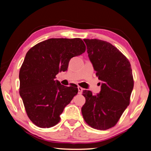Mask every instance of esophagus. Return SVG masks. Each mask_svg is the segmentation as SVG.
<instances>
[{
  "label": "esophagus",
  "mask_w": 151,
  "mask_h": 151,
  "mask_svg": "<svg viewBox=\"0 0 151 151\" xmlns=\"http://www.w3.org/2000/svg\"><path fill=\"white\" fill-rule=\"evenodd\" d=\"M78 94H81L82 93H83V88L81 87V86H78Z\"/></svg>",
  "instance_id": "1"
}]
</instances>
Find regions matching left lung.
<instances>
[{
    "label": "left lung",
    "instance_id": "8db88e82",
    "mask_svg": "<svg viewBox=\"0 0 151 151\" xmlns=\"http://www.w3.org/2000/svg\"><path fill=\"white\" fill-rule=\"evenodd\" d=\"M84 41L96 75L102 83L97 95H93L90 91H83L86 102L82 107V114L89 126L103 131L115 126L129 105L134 86L131 65L111 43L99 39Z\"/></svg>",
    "mask_w": 151,
    "mask_h": 151
}]
</instances>
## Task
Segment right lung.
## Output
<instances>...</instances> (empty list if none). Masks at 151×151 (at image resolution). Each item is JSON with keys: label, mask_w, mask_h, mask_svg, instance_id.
Segmentation results:
<instances>
[{"label": "right lung", "mask_w": 151, "mask_h": 151, "mask_svg": "<svg viewBox=\"0 0 151 151\" xmlns=\"http://www.w3.org/2000/svg\"><path fill=\"white\" fill-rule=\"evenodd\" d=\"M86 50L79 38L50 39L28 51L19 72V94L28 116L36 126L54 127L65 107L78 93L77 86H65L56 75L66 71L71 58Z\"/></svg>", "instance_id": "1"}]
</instances>
